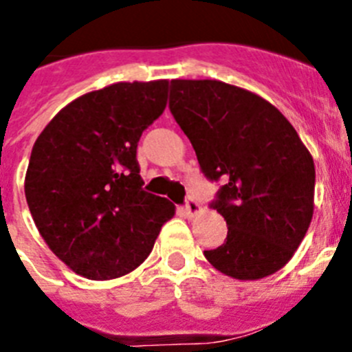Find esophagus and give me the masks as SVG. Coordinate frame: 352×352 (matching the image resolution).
Segmentation results:
<instances>
[{
	"instance_id": "esophagus-1",
	"label": "esophagus",
	"mask_w": 352,
	"mask_h": 352,
	"mask_svg": "<svg viewBox=\"0 0 352 352\" xmlns=\"http://www.w3.org/2000/svg\"><path fill=\"white\" fill-rule=\"evenodd\" d=\"M199 210H201V205H199V201H196L195 198H189L186 201V205H184V212H186L189 217L196 215Z\"/></svg>"
}]
</instances>
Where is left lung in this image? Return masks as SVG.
<instances>
[{
    "label": "left lung",
    "instance_id": "left-lung-1",
    "mask_svg": "<svg viewBox=\"0 0 352 352\" xmlns=\"http://www.w3.org/2000/svg\"><path fill=\"white\" fill-rule=\"evenodd\" d=\"M168 107L203 175L222 182L210 206L228 238L206 261L236 280L280 271L314 210V161L295 128L262 97L217 80H172Z\"/></svg>",
    "mask_w": 352,
    "mask_h": 352
}]
</instances>
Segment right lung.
<instances>
[{
	"label": "right lung",
	"instance_id": "right-lung-1",
	"mask_svg": "<svg viewBox=\"0 0 352 352\" xmlns=\"http://www.w3.org/2000/svg\"><path fill=\"white\" fill-rule=\"evenodd\" d=\"M168 81L114 83L65 106L32 147L25 199L50 250L88 280L139 267L175 206L144 191L137 144Z\"/></svg>",
	"mask_w": 352,
	"mask_h": 352
}]
</instances>
